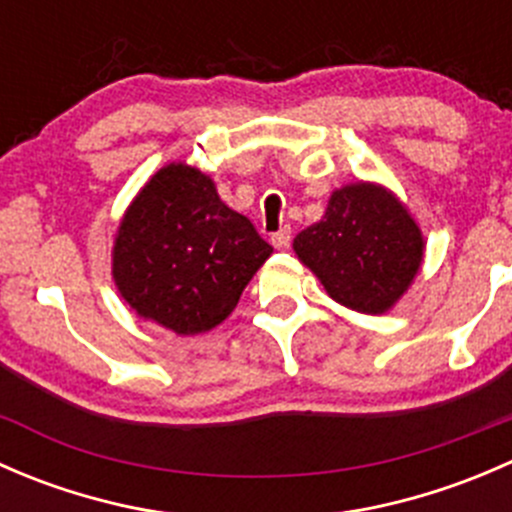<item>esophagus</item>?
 <instances>
[{"instance_id":"34e87169","label":"esophagus","mask_w":512,"mask_h":512,"mask_svg":"<svg viewBox=\"0 0 512 512\" xmlns=\"http://www.w3.org/2000/svg\"><path fill=\"white\" fill-rule=\"evenodd\" d=\"M289 242H292V230H289V227H280L277 232H272V245H275L277 250H287Z\"/></svg>"}]
</instances>
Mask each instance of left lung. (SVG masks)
<instances>
[{
    "label": "left lung",
    "instance_id": "obj_1",
    "mask_svg": "<svg viewBox=\"0 0 512 512\" xmlns=\"http://www.w3.org/2000/svg\"><path fill=\"white\" fill-rule=\"evenodd\" d=\"M299 260L329 297L381 314L406 292L423 257V237L404 205L376 185L337 190L317 225L294 237Z\"/></svg>",
    "mask_w": 512,
    "mask_h": 512
}]
</instances>
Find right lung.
<instances>
[{
  "label": "right lung",
  "instance_id": "right-lung-1",
  "mask_svg": "<svg viewBox=\"0 0 512 512\" xmlns=\"http://www.w3.org/2000/svg\"><path fill=\"white\" fill-rule=\"evenodd\" d=\"M272 245L188 165L158 170L118 227L113 277L141 317L200 334L235 309Z\"/></svg>",
  "mask_w": 512,
  "mask_h": 512
}]
</instances>
